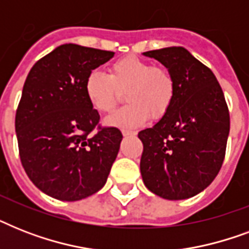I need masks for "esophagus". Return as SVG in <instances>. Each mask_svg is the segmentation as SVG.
<instances>
[{
	"instance_id": "esophagus-1",
	"label": "esophagus",
	"mask_w": 249,
	"mask_h": 249,
	"mask_svg": "<svg viewBox=\"0 0 249 249\" xmlns=\"http://www.w3.org/2000/svg\"><path fill=\"white\" fill-rule=\"evenodd\" d=\"M121 133H123V136L125 137H132V136H136L137 132H134V130H128V129H123L121 130Z\"/></svg>"
}]
</instances>
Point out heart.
Returning a JSON list of instances; mask_svg holds the SVG:
<instances>
[{"instance_id": "b5f03b06", "label": "heart", "mask_w": 249, "mask_h": 249, "mask_svg": "<svg viewBox=\"0 0 249 249\" xmlns=\"http://www.w3.org/2000/svg\"><path fill=\"white\" fill-rule=\"evenodd\" d=\"M90 106L99 113H111L125 91L128 105L107 119V124L134 128L165 116L176 98V80L168 68L154 66L136 55L111 63L108 75L90 71L84 81Z\"/></svg>"}]
</instances>
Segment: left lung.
I'll return each instance as SVG.
<instances>
[{"instance_id":"1","label":"left lung","mask_w":249,"mask_h":249,"mask_svg":"<svg viewBox=\"0 0 249 249\" xmlns=\"http://www.w3.org/2000/svg\"><path fill=\"white\" fill-rule=\"evenodd\" d=\"M165 66L176 80L170 109L152 128L138 133L143 143L141 174L156 195L182 200L208 187L226 152L230 113L211 68L183 48L143 53Z\"/></svg>"}]
</instances>
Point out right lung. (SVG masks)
<instances>
[{
	"mask_svg": "<svg viewBox=\"0 0 249 249\" xmlns=\"http://www.w3.org/2000/svg\"><path fill=\"white\" fill-rule=\"evenodd\" d=\"M115 53L60 45L37 60L25 79L15 115L21 165L49 196L75 201L105 186L123 134L102 126L84 81Z\"/></svg>",
	"mask_w": 249,
	"mask_h": 249,
	"instance_id": "add662e5",
	"label": "right lung"
}]
</instances>
